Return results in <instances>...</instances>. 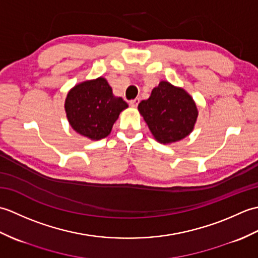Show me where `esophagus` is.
<instances>
[{"label": "esophagus", "mask_w": 258, "mask_h": 258, "mask_svg": "<svg viewBox=\"0 0 258 258\" xmlns=\"http://www.w3.org/2000/svg\"><path fill=\"white\" fill-rule=\"evenodd\" d=\"M139 103H140V98H134V100L130 101V105L132 107H136L139 105Z\"/></svg>", "instance_id": "34e87169"}]
</instances>
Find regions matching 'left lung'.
Returning <instances> with one entry per match:
<instances>
[{
  "label": "left lung",
  "mask_w": 258,
  "mask_h": 258,
  "mask_svg": "<svg viewBox=\"0 0 258 258\" xmlns=\"http://www.w3.org/2000/svg\"><path fill=\"white\" fill-rule=\"evenodd\" d=\"M139 111L154 139L162 144L185 139L199 116L193 97L166 81L160 82L151 96L139 104Z\"/></svg>",
  "instance_id": "1"
}]
</instances>
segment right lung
Returning <instances> with one entry per match:
<instances>
[{"mask_svg":"<svg viewBox=\"0 0 258 258\" xmlns=\"http://www.w3.org/2000/svg\"><path fill=\"white\" fill-rule=\"evenodd\" d=\"M65 112L72 128L92 141L106 138L123 109L128 105L113 95L104 78L82 82L68 93Z\"/></svg>","mask_w":258,"mask_h":258,"instance_id":"1","label":"right lung"}]
</instances>
